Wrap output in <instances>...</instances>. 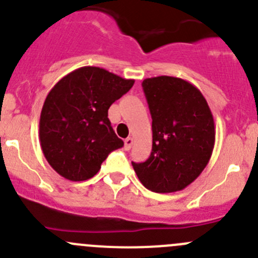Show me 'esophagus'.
Returning a JSON list of instances; mask_svg holds the SVG:
<instances>
[{"label":"esophagus","mask_w":258,"mask_h":258,"mask_svg":"<svg viewBox=\"0 0 258 258\" xmlns=\"http://www.w3.org/2000/svg\"><path fill=\"white\" fill-rule=\"evenodd\" d=\"M134 142H135V140L132 139V137H127V139L124 140V150H127V151L131 150Z\"/></svg>","instance_id":"1"}]
</instances>
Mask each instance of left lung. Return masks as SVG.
Segmentation results:
<instances>
[{"label": "left lung", "mask_w": 258, "mask_h": 258, "mask_svg": "<svg viewBox=\"0 0 258 258\" xmlns=\"http://www.w3.org/2000/svg\"><path fill=\"white\" fill-rule=\"evenodd\" d=\"M142 87L152 117V152L132 166L147 189L181 191L201 175L212 155V112L201 91L186 80L151 77Z\"/></svg>", "instance_id": "1"}]
</instances>
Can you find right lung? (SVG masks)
Here are the masks:
<instances>
[{"mask_svg": "<svg viewBox=\"0 0 258 258\" xmlns=\"http://www.w3.org/2000/svg\"><path fill=\"white\" fill-rule=\"evenodd\" d=\"M134 83L105 69L85 66L52 87L41 111L40 142L58 175L86 181L100 171L108 153L123 146L111 126L108 108Z\"/></svg>", "mask_w": 258, "mask_h": 258, "instance_id": "obj_1", "label": "right lung"}]
</instances>
